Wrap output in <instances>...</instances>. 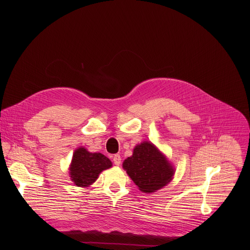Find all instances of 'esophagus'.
Instances as JSON below:
<instances>
[{"label":"esophagus","instance_id":"esophagus-1","mask_svg":"<svg viewBox=\"0 0 250 250\" xmlns=\"http://www.w3.org/2000/svg\"><path fill=\"white\" fill-rule=\"evenodd\" d=\"M113 162H114V164H115V165L119 166V165L121 164V162H122L121 155H120V154H116V155H114V157H113Z\"/></svg>","mask_w":250,"mask_h":250}]
</instances>
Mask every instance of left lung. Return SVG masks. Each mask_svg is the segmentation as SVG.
<instances>
[{"label":"left lung","instance_id":"1","mask_svg":"<svg viewBox=\"0 0 250 250\" xmlns=\"http://www.w3.org/2000/svg\"><path fill=\"white\" fill-rule=\"evenodd\" d=\"M123 167L139 190L146 193L165 186L174 174L166 157L147 141L135 146L132 156L124 161Z\"/></svg>","mask_w":250,"mask_h":250}]
</instances>
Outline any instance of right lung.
Segmentation results:
<instances>
[{
  "instance_id": "obj_1",
  "label": "right lung",
  "mask_w": 250,
  "mask_h": 250,
  "mask_svg": "<svg viewBox=\"0 0 250 250\" xmlns=\"http://www.w3.org/2000/svg\"><path fill=\"white\" fill-rule=\"evenodd\" d=\"M110 167H112V162L108 157L102 153L89 152L84 147H80L73 154L70 175L75 185L88 187L97 180L103 170Z\"/></svg>"
}]
</instances>
